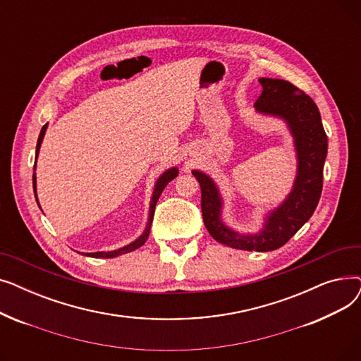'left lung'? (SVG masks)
<instances>
[{
	"label": "left lung",
	"mask_w": 361,
	"mask_h": 361,
	"mask_svg": "<svg viewBox=\"0 0 361 361\" xmlns=\"http://www.w3.org/2000/svg\"><path fill=\"white\" fill-rule=\"evenodd\" d=\"M262 93L255 102L257 112L279 117L294 137L297 177L290 195L268 212L257 234H240L221 218L222 197L215 181L202 171H192L202 190V215L209 234L221 244L249 252H271L282 247L313 215L324 185L328 137L313 99L282 79L260 78Z\"/></svg>",
	"instance_id": "8db88e82"
}]
</instances>
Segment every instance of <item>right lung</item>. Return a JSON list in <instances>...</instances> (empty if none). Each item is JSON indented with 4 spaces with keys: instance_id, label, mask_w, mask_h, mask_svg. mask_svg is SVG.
<instances>
[{
    "instance_id": "add662e5",
    "label": "right lung",
    "mask_w": 361,
    "mask_h": 361,
    "mask_svg": "<svg viewBox=\"0 0 361 361\" xmlns=\"http://www.w3.org/2000/svg\"><path fill=\"white\" fill-rule=\"evenodd\" d=\"M47 127L48 124H45L39 133V137H37V143H36V155H35V166H36V159H37V154H39V149H41V143L44 140V136H45V131H47ZM178 176V168L177 166H173L166 169L165 173L157 180L155 183V188H154V195H152V199H150V206H149V219H147V224H146V228L143 231V234L136 238L135 241H131L130 244L124 245V247L121 249H117V250H111V252H94V253H85V256H89V257H102V259H111V257H117L120 255H124V253H130L133 250H136L139 247H142V245L146 243L147 237H149V233H150V225H152V219H154V214H155V206H157V202L161 196V193L164 192V188L166 187V184L169 181H173L176 177ZM33 190H35V197H36V202H37V196H36V176L33 174ZM37 204H39V202H37ZM41 207V206H39ZM83 255V253H82Z\"/></svg>"
}]
</instances>
